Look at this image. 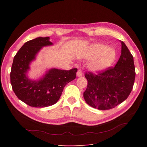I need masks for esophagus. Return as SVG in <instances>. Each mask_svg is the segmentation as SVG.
<instances>
[{
    "label": "esophagus",
    "mask_w": 147,
    "mask_h": 147,
    "mask_svg": "<svg viewBox=\"0 0 147 147\" xmlns=\"http://www.w3.org/2000/svg\"><path fill=\"white\" fill-rule=\"evenodd\" d=\"M77 76H78V77H82L83 76V73H82V71L81 69H79L78 72H77Z\"/></svg>",
    "instance_id": "esophagus-1"
}]
</instances>
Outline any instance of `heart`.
I'll return each mask as SVG.
<instances>
[{
    "label": "heart",
    "mask_w": 147,
    "mask_h": 147,
    "mask_svg": "<svg viewBox=\"0 0 147 147\" xmlns=\"http://www.w3.org/2000/svg\"><path fill=\"white\" fill-rule=\"evenodd\" d=\"M116 53L112 48H106L102 43L92 45L84 52L82 58L93 59L90 62L89 68L94 72L102 71L110 67L114 62Z\"/></svg>",
    "instance_id": "heart-1"
}]
</instances>
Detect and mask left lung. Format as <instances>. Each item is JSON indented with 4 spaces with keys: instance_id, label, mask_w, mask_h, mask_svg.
Returning <instances> with one entry per match:
<instances>
[{
    "instance_id": "8db88e82",
    "label": "left lung",
    "mask_w": 147,
    "mask_h": 147,
    "mask_svg": "<svg viewBox=\"0 0 147 147\" xmlns=\"http://www.w3.org/2000/svg\"><path fill=\"white\" fill-rule=\"evenodd\" d=\"M121 43L120 58L114 67L97 74L86 73L88 86L83 93L86 103L94 109H113L126 100L132 90L135 78L134 57L125 43Z\"/></svg>"
}]
</instances>
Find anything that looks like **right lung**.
Here are the masks:
<instances>
[{
  "instance_id": "right-lung-1",
  "label": "right lung",
  "mask_w": 147,
  "mask_h": 147,
  "mask_svg": "<svg viewBox=\"0 0 147 147\" xmlns=\"http://www.w3.org/2000/svg\"><path fill=\"white\" fill-rule=\"evenodd\" d=\"M50 37H37L26 42L14 57L11 71V83L19 99L33 107H46L59 100L64 88L76 78L77 68L62 70L51 68L38 80L28 78L30 65L43 47L53 45Z\"/></svg>"
}]
</instances>
